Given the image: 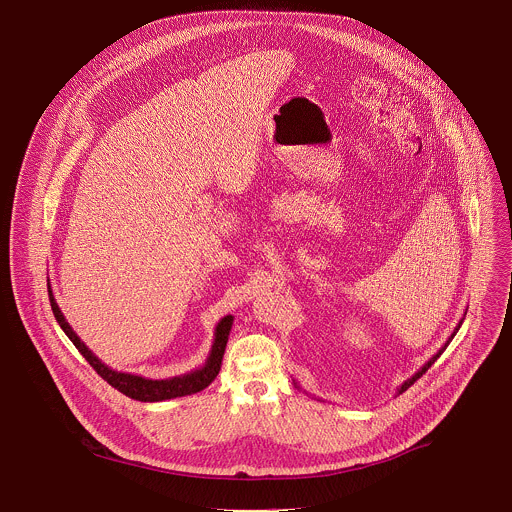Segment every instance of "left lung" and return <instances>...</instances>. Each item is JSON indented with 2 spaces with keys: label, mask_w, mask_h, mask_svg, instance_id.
<instances>
[{
  "label": "left lung",
  "mask_w": 512,
  "mask_h": 512,
  "mask_svg": "<svg viewBox=\"0 0 512 512\" xmlns=\"http://www.w3.org/2000/svg\"><path fill=\"white\" fill-rule=\"evenodd\" d=\"M460 326H462V320H460V324H458V326H456V330H454V332H452V336H450V338H448V342H446V344H444V346H442V348H440V350H437V352H435V354H433V356H431V358H429V360H427V362H425V364H423V367H421V369H419V371H417V373H415V375H413V377H411V379H407V381H405V383H403V385H401V387H399V389H397V393H403V391H407V389H409V387H411V385H413V383H415V381H417V379H419V377H421V375H425V371H427V369H429V367H431V364H433V362H435V360H437V358H440V356H442V352H444V350H446V348H448V344H450V342H452V338H454V336H456V332H458V330H460ZM296 385H298V383H296Z\"/></svg>",
  "instance_id": "left-lung-1"
}]
</instances>
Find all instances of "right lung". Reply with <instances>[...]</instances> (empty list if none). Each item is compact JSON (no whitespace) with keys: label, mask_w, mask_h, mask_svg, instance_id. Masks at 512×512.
Wrapping results in <instances>:
<instances>
[{"label":"right lung","mask_w":512,"mask_h":512,"mask_svg":"<svg viewBox=\"0 0 512 512\" xmlns=\"http://www.w3.org/2000/svg\"><path fill=\"white\" fill-rule=\"evenodd\" d=\"M50 281V279H48ZM48 296H50V306L54 312L56 322L60 324V328L64 330V334L70 338V342L79 348V352L85 356V360L91 364V367L97 371V375H101L111 387H115L117 391H121L123 395L135 399V401H143V403H156V401H166V399H176V397H186V395H194L202 389H206L221 371L223 364V354L227 348V340L231 334V326H233V316H225L221 322L216 324L214 330V340H212V348L208 352L206 362L202 364L200 369L190 371L186 375L180 377H172V379H145L139 375H131V373H119L113 371L111 367H107L105 362H101V358H97L89 346L77 336V332L70 328V324L66 322V318L62 316L54 296L52 289L48 283Z\"/></svg>","instance_id":"obj_1"}]
</instances>
